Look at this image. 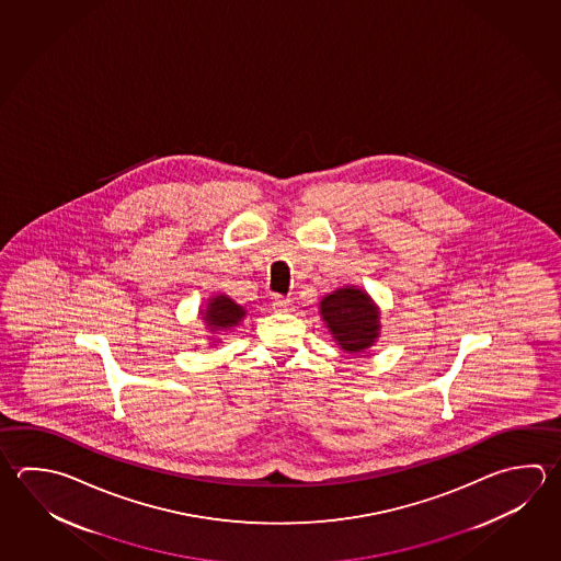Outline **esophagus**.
Returning <instances> with one entry per match:
<instances>
[{
  "label": "esophagus",
  "mask_w": 561,
  "mask_h": 561,
  "mask_svg": "<svg viewBox=\"0 0 561 561\" xmlns=\"http://www.w3.org/2000/svg\"><path fill=\"white\" fill-rule=\"evenodd\" d=\"M272 307H274V311H277V313H289V311H294V301L286 299V297L275 296Z\"/></svg>",
  "instance_id": "esophagus-1"
}]
</instances>
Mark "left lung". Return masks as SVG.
<instances>
[{"label":"left lung","mask_w":561,"mask_h":561,"mask_svg":"<svg viewBox=\"0 0 561 561\" xmlns=\"http://www.w3.org/2000/svg\"><path fill=\"white\" fill-rule=\"evenodd\" d=\"M319 316L345 353H365L381 335V309L357 286L337 287L319 301Z\"/></svg>","instance_id":"1"}]
</instances>
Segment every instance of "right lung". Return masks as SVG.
Segmentation results:
<instances>
[{
    "label": "right lung",
    "mask_w": 561,
    "mask_h": 561,
    "mask_svg": "<svg viewBox=\"0 0 561 561\" xmlns=\"http://www.w3.org/2000/svg\"><path fill=\"white\" fill-rule=\"evenodd\" d=\"M248 316L245 307L238 306L232 297L226 294H216L208 297L206 307L201 309V318L204 321V329H208L211 333L210 343H222L220 341V331H232L242 323Z\"/></svg>",
    "instance_id": "obj_1"
}]
</instances>
